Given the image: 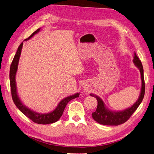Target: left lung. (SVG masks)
<instances>
[{
	"label": "left lung",
	"mask_w": 154,
	"mask_h": 154,
	"mask_svg": "<svg viewBox=\"0 0 154 154\" xmlns=\"http://www.w3.org/2000/svg\"><path fill=\"white\" fill-rule=\"evenodd\" d=\"M133 62L134 66L140 71L141 75V89L139 97L136 102L133 103L131 107L121 111L112 110L108 108L105 104L104 102L98 96L91 93V96L96 98L98 101V106L94 112L92 113V118L96 122L100 124L105 125H119L123 124L129 119L136 109L138 108L140 104L145 93V83L144 77V69H143L142 64L139 60L138 57L134 52Z\"/></svg>",
	"instance_id": "1"
}]
</instances>
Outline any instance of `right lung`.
Instances as JSON below:
<instances>
[{
    "instance_id": "obj_1",
    "label": "right lung",
    "mask_w": 154,
    "mask_h": 154,
    "mask_svg": "<svg viewBox=\"0 0 154 154\" xmlns=\"http://www.w3.org/2000/svg\"><path fill=\"white\" fill-rule=\"evenodd\" d=\"M41 28H38V29H37L34 32V33H32V35L29 37L25 39L24 41H27L28 40H29V39L33 37L35 34L38 33V32L41 31ZM23 42H21L20 45L19 46L18 48H17V51L16 53L15 56H14V58L11 63V66H10V88H11L12 97L13 99V101L17 108H18L25 116H26L28 118H29V119L32 121H33V122L42 125H46L55 123L57 121H58L61 116H62L64 109H65L67 103L70 100H71L79 97L80 93L77 92V93L70 95L69 96H67V97L64 98L58 103V104L57 105L56 108L54 109L48 113H42L35 112L34 110L30 109L29 108H28V107L25 105L24 103L21 102L18 95L16 81V76L17 68H18V63L21 53V50H22L23 47Z\"/></svg>"
}]
</instances>
